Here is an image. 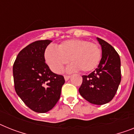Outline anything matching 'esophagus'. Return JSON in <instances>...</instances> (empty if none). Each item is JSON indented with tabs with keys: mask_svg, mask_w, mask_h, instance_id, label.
Listing matches in <instances>:
<instances>
[{
	"mask_svg": "<svg viewBox=\"0 0 134 134\" xmlns=\"http://www.w3.org/2000/svg\"><path fill=\"white\" fill-rule=\"evenodd\" d=\"M70 77H71L70 76H64V77H65V81L68 80H69V78H70Z\"/></svg>",
	"mask_w": 134,
	"mask_h": 134,
	"instance_id": "esophagus-1",
	"label": "esophagus"
}]
</instances>
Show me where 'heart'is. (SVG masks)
<instances>
[{
  "label": "heart",
  "instance_id": "1",
  "mask_svg": "<svg viewBox=\"0 0 134 134\" xmlns=\"http://www.w3.org/2000/svg\"><path fill=\"white\" fill-rule=\"evenodd\" d=\"M46 63L52 71L60 74L69 62L72 63L67 70H80L89 72L94 70L99 63L102 51L98 45L82 39H69L63 41L57 46H48L44 52Z\"/></svg>",
  "mask_w": 134,
  "mask_h": 134
}]
</instances>
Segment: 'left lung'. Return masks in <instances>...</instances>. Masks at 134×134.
<instances>
[{
  "instance_id": "left-lung-1",
  "label": "left lung",
  "mask_w": 134,
  "mask_h": 134,
  "mask_svg": "<svg viewBox=\"0 0 134 134\" xmlns=\"http://www.w3.org/2000/svg\"><path fill=\"white\" fill-rule=\"evenodd\" d=\"M97 39L102 46V59L95 71L82 76L79 93L91 103L103 105L110 102L117 91L121 80V59L110 44Z\"/></svg>"
}]
</instances>
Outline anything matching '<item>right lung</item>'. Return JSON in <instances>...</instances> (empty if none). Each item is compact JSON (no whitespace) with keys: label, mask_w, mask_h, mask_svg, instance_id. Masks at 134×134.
<instances>
[{"label":"right lung","mask_w":134,"mask_h":134,"mask_svg":"<svg viewBox=\"0 0 134 134\" xmlns=\"http://www.w3.org/2000/svg\"><path fill=\"white\" fill-rule=\"evenodd\" d=\"M50 40L28 45L19 52L13 66L17 95L32 110L45 113L60 99L64 77L53 73L46 63L44 52Z\"/></svg>","instance_id":"1"}]
</instances>
